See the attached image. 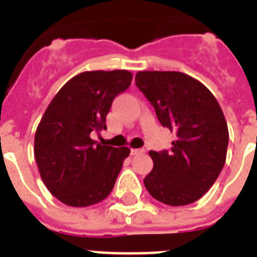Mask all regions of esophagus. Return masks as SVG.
Returning a JSON list of instances; mask_svg holds the SVG:
<instances>
[{
  "label": "esophagus",
  "mask_w": 257,
  "mask_h": 257,
  "mask_svg": "<svg viewBox=\"0 0 257 257\" xmlns=\"http://www.w3.org/2000/svg\"><path fill=\"white\" fill-rule=\"evenodd\" d=\"M145 151V149H132V150H131V154H132V156H136V154H143Z\"/></svg>",
  "instance_id": "esophagus-1"
}]
</instances>
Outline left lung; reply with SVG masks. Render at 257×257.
<instances>
[{"label":"left lung","mask_w":257,"mask_h":257,"mask_svg":"<svg viewBox=\"0 0 257 257\" xmlns=\"http://www.w3.org/2000/svg\"><path fill=\"white\" fill-rule=\"evenodd\" d=\"M136 85L154 106L157 118L176 134L169 151H150L154 167L145 178L153 198L171 206L195 202L224 167L226 118L204 84L179 71H139Z\"/></svg>","instance_id":"1"}]
</instances>
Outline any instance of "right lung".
Here are the masks:
<instances>
[{"label": "right lung", "instance_id": "obj_1", "mask_svg": "<svg viewBox=\"0 0 257 257\" xmlns=\"http://www.w3.org/2000/svg\"><path fill=\"white\" fill-rule=\"evenodd\" d=\"M132 81L128 70L84 71L68 79L38 123L34 157L53 197L75 208L100 202L111 193L128 147L96 145L92 131L106 129L114 97Z\"/></svg>", "mask_w": 257, "mask_h": 257}]
</instances>
